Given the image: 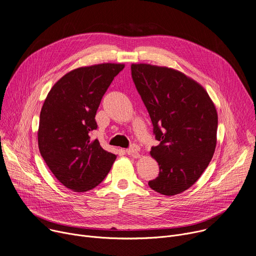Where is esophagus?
Segmentation results:
<instances>
[{
  "mask_svg": "<svg viewBox=\"0 0 256 256\" xmlns=\"http://www.w3.org/2000/svg\"><path fill=\"white\" fill-rule=\"evenodd\" d=\"M139 151H140V147L137 144H132L130 147L126 150L128 154H134V156H138Z\"/></svg>",
  "mask_w": 256,
  "mask_h": 256,
  "instance_id": "1",
  "label": "esophagus"
}]
</instances>
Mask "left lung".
I'll use <instances>...</instances> for the list:
<instances>
[{
  "label": "left lung",
  "mask_w": 256,
  "mask_h": 256,
  "mask_svg": "<svg viewBox=\"0 0 256 256\" xmlns=\"http://www.w3.org/2000/svg\"><path fill=\"white\" fill-rule=\"evenodd\" d=\"M132 78L160 141L150 154L158 162L151 190L175 196L192 186L211 162L218 116L208 92L183 73L166 66L132 64Z\"/></svg>",
  "instance_id": "8db88e82"
}]
</instances>
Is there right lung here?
I'll return each mask as SVG.
<instances>
[{
	"mask_svg": "<svg viewBox=\"0 0 256 256\" xmlns=\"http://www.w3.org/2000/svg\"><path fill=\"white\" fill-rule=\"evenodd\" d=\"M124 64L81 66L62 76L40 113L38 145L43 160L66 188L88 192L105 179L116 156L92 140L102 98Z\"/></svg>",
	"mask_w": 256,
	"mask_h": 256,
	"instance_id": "add662e5",
	"label": "right lung"
}]
</instances>
